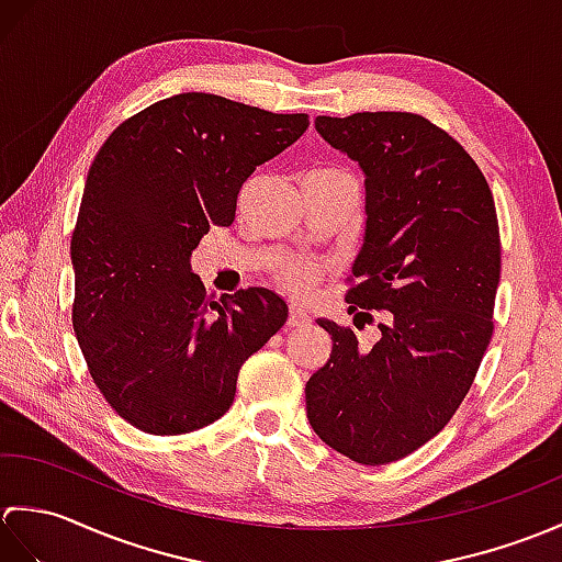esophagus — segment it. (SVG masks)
<instances>
[{"label":"esophagus","instance_id":"esophagus-1","mask_svg":"<svg viewBox=\"0 0 562 562\" xmlns=\"http://www.w3.org/2000/svg\"><path fill=\"white\" fill-rule=\"evenodd\" d=\"M288 324H290V326H296V328H300V326H308V324H312V316H308L306 312H302V308L292 306V308H290Z\"/></svg>","mask_w":562,"mask_h":562}]
</instances>
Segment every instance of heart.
I'll use <instances>...</instances> for the list:
<instances>
[{
    "mask_svg": "<svg viewBox=\"0 0 562 562\" xmlns=\"http://www.w3.org/2000/svg\"><path fill=\"white\" fill-rule=\"evenodd\" d=\"M338 178H350L338 169H316L308 173L306 181H338ZM280 280L284 288L294 294H306L312 292L314 284L321 280V270L312 260H292L288 266L280 268Z\"/></svg>",
    "mask_w": 562,
    "mask_h": 562,
    "instance_id": "obj_1",
    "label": "heart"
}]
</instances>
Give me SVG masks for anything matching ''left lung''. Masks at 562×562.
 Returning <instances> with one entry per match:
<instances>
[{"label": "left lung", "mask_w": 562, "mask_h": 562, "mask_svg": "<svg viewBox=\"0 0 562 562\" xmlns=\"http://www.w3.org/2000/svg\"><path fill=\"white\" fill-rule=\"evenodd\" d=\"M316 130L364 171V244L345 300L386 324L364 350L352 328L318 318L333 350L306 381V417L342 457L381 465L451 420L491 345L495 200L469 151L423 115H318Z\"/></svg>", "instance_id": "left-lung-1"}]
</instances>
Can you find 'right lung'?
I'll return each instance as SVG.
<instances>
[{
	"label": "right lung",
	"instance_id": "1",
	"mask_svg": "<svg viewBox=\"0 0 562 562\" xmlns=\"http://www.w3.org/2000/svg\"><path fill=\"white\" fill-rule=\"evenodd\" d=\"M306 127V113L190 91L127 117L93 159L69 246L71 326L93 384L142 432L220 420L238 369L288 321L266 288L207 304L190 254L234 222L248 176Z\"/></svg>",
	"mask_w": 562,
	"mask_h": 562
}]
</instances>
